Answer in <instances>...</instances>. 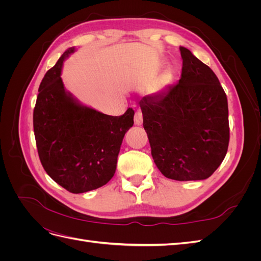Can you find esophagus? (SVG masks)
<instances>
[{
  "mask_svg": "<svg viewBox=\"0 0 261 261\" xmlns=\"http://www.w3.org/2000/svg\"><path fill=\"white\" fill-rule=\"evenodd\" d=\"M134 121H135V124L138 125V126L143 124V113H141V111H139V110H137V111H136L135 118H134Z\"/></svg>",
  "mask_w": 261,
  "mask_h": 261,
  "instance_id": "1",
  "label": "esophagus"
}]
</instances>
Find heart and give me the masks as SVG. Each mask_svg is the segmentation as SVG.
<instances>
[{
	"label": "heart",
	"mask_w": 261,
	"mask_h": 261,
	"mask_svg": "<svg viewBox=\"0 0 261 261\" xmlns=\"http://www.w3.org/2000/svg\"><path fill=\"white\" fill-rule=\"evenodd\" d=\"M167 78H168V76H165V80H167Z\"/></svg>",
	"instance_id": "1"
}]
</instances>
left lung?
Returning a JSON list of instances; mask_svg holds the SVG:
<instances>
[{"label": "left lung", "mask_w": 261, "mask_h": 261, "mask_svg": "<svg viewBox=\"0 0 261 261\" xmlns=\"http://www.w3.org/2000/svg\"><path fill=\"white\" fill-rule=\"evenodd\" d=\"M178 83L146 96L139 106L151 154L162 174L175 180L212 175L230 141L226 94L212 69L184 46Z\"/></svg>", "instance_id": "left-lung-1"}]
</instances>
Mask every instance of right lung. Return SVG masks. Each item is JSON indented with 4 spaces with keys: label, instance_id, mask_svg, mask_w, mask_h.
Wrapping results in <instances>:
<instances>
[{
    "label": "right lung",
    "instance_id": "1",
    "mask_svg": "<svg viewBox=\"0 0 261 261\" xmlns=\"http://www.w3.org/2000/svg\"><path fill=\"white\" fill-rule=\"evenodd\" d=\"M67 49L39 86L34 109V132L38 154L48 175L73 194L106 185L115 173L117 155L134 124L133 109L111 116L85 107L63 86V62Z\"/></svg>",
    "mask_w": 261,
    "mask_h": 261
}]
</instances>
